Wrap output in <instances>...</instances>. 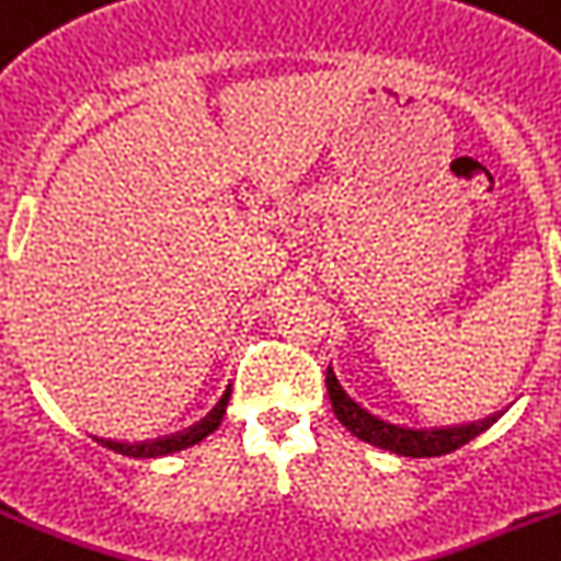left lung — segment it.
I'll return each instance as SVG.
<instances>
[{
    "label": "left lung",
    "mask_w": 561,
    "mask_h": 561,
    "mask_svg": "<svg viewBox=\"0 0 561 561\" xmlns=\"http://www.w3.org/2000/svg\"><path fill=\"white\" fill-rule=\"evenodd\" d=\"M328 397H331L333 413L347 431L356 436V439L376 445V448L390 450V454L399 456H413V459H431V456H445L450 450L462 448L470 439H477L484 427L491 425L493 416L482 419V422H473V425H456V427H433V431H413V427L393 425V422H385V419L374 416L370 411H365L359 402H353L345 393V388L339 385L336 374L328 368Z\"/></svg>",
    "instance_id": "left-lung-1"
}]
</instances>
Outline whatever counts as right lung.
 <instances>
[{
  "label": "right lung",
  "instance_id": "add662e5",
  "mask_svg": "<svg viewBox=\"0 0 561 561\" xmlns=\"http://www.w3.org/2000/svg\"><path fill=\"white\" fill-rule=\"evenodd\" d=\"M225 404L228 402L222 399V402L216 404L208 416L202 419L199 425L187 427L185 433H176V436H171V439L142 442V445H113V450H119V454L125 456H136V459H157V456H168V454H176V450L191 448V445L202 442L208 433H214L216 427H219V422H222L225 416Z\"/></svg>",
  "mask_w": 561,
  "mask_h": 561
}]
</instances>
